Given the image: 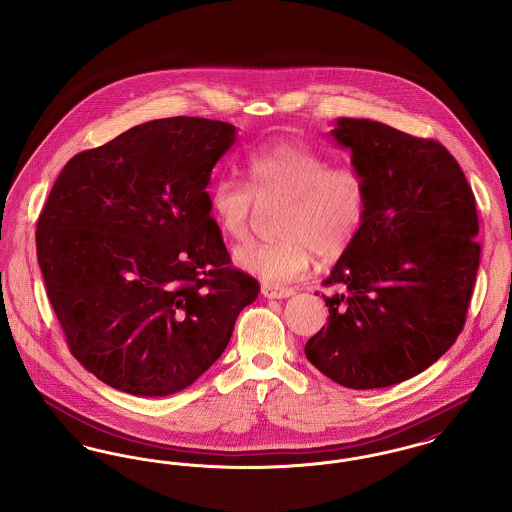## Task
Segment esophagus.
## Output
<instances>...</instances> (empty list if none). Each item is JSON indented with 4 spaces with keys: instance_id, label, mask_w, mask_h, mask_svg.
<instances>
[{
    "instance_id": "34e87169",
    "label": "esophagus",
    "mask_w": 512,
    "mask_h": 512,
    "mask_svg": "<svg viewBox=\"0 0 512 512\" xmlns=\"http://www.w3.org/2000/svg\"><path fill=\"white\" fill-rule=\"evenodd\" d=\"M261 293L267 299H286L293 295L292 288H282V286H274V284H263L261 286Z\"/></svg>"
}]
</instances>
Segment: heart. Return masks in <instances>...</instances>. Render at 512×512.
<instances>
[{
	"mask_svg": "<svg viewBox=\"0 0 512 512\" xmlns=\"http://www.w3.org/2000/svg\"><path fill=\"white\" fill-rule=\"evenodd\" d=\"M249 186L222 176L209 188V209L220 232L242 240L249 232L255 203L282 201L270 242L234 249L238 267L270 284L301 278L315 257L336 259L359 236L368 207L363 174L355 167H330L326 155L297 142L278 140L245 157Z\"/></svg>",
	"mask_w": 512,
	"mask_h": 512,
	"instance_id": "b5f03b06",
	"label": "heart"
}]
</instances>
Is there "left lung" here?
Here are the masks:
<instances>
[{
	"mask_svg": "<svg viewBox=\"0 0 512 512\" xmlns=\"http://www.w3.org/2000/svg\"><path fill=\"white\" fill-rule=\"evenodd\" d=\"M330 136L351 151L368 194L365 222L326 286L328 324L305 345L311 365L351 390L409 380L455 343L480 267L474 194L434 140L341 117Z\"/></svg>",
	"mask_w": 512,
	"mask_h": 512,
	"instance_id": "1",
	"label": "left lung"
}]
</instances>
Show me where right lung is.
<instances>
[{
	"mask_svg": "<svg viewBox=\"0 0 512 512\" xmlns=\"http://www.w3.org/2000/svg\"><path fill=\"white\" fill-rule=\"evenodd\" d=\"M234 142L228 122L157 119L74 155L55 180L38 263L74 359L107 386H192L257 299L209 209L211 171Z\"/></svg>",
	"mask_w": 512,
	"mask_h": 512,
	"instance_id": "right-lung-1",
	"label": "right lung"
}]
</instances>
